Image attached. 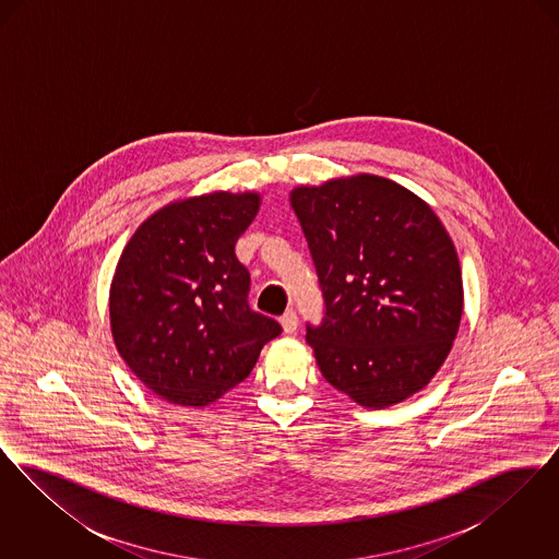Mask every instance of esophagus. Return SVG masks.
<instances>
[{
    "label": "esophagus",
    "instance_id": "1",
    "mask_svg": "<svg viewBox=\"0 0 559 559\" xmlns=\"http://www.w3.org/2000/svg\"><path fill=\"white\" fill-rule=\"evenodd\" d=\"M281 324H283V331H285V333H295V331H297V324H299L297 312H295V310H287V312L281 317Z\"/></svg>",
    "mask_w": 559,
    "mask_h": 559
}]
</instances>
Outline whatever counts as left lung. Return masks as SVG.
Here are the masks:
<instances>
[{
	"mask_svg": "<svg viewBox=\"0 0 559 559\" xmlns=\"http://www.w3.org/2000/svg\"><path fill=\"white\" fill-rule=\"evenodd\" d=\"M292 207L324 299L322 322L306 326L322 377L367 408L424 390L463 314L459 258L438 215L369 174L295 188Z\"/></svg>",
	"mask_w": 559,
	"mask_h": 559,
	"instance_id": "left-lung-1",
	"label": "left lung"
}]
</instances>
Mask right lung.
Wrapping results in <instances>:
<instances>
[{"label": "right lung", "instance_id": "add662e5", "mask_svg": "<svg viewBox=\"0 0 559 559\" xmlns=\"http://www.w3.org/2000/svg\"><path fill=\"white\" fill-rule=\"evenodd\" d=\"M258 192H212L153 213L126 245L110 283L115 346L157 396L207 406L240 383L281 324L247 304L235 245Z\"/></svg>", "mask_w": 559, "mask_h": 559}]
</instances>
